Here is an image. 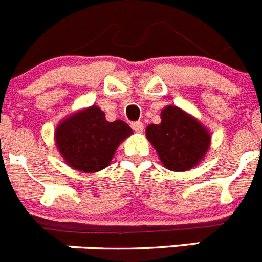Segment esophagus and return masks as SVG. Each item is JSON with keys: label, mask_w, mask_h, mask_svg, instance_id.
Returning a JSON list of instances; mask_svg holds the SVG:
<instances>
[{"label": "esophagus", "mask_w": 262, "mask_h": 262, "mask_svg": "<svg viewBox=\"0 0 262 262\" xmlns=\"http://www.w3.org/2000/svg\"><path fill=\"white\" fill-rule=\"evenodd\" d=\"M131 127H133V129L134 131H136V133H142L143 128H144V126H143V122H140V120L131 123Z\"/></svg>", "instance_id": "esophagus-1"}]
</instances>
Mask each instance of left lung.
<instances>
[{"mask_svg":"<svg viewBox=\"0 0 262 262\" xmlns=\"http://www.w3.org/2000/svg\"><path fill=\"white\" fill-rule=\"evenodd\" d=\"M147 138L169 170L182 172L200 164L210 147L205 127L176 106H166L161 123L147 127Z\"/></svg>","mask_w":262,"mask_h":262,"instance_id":"8db88e82","label":"left lung"}]
</instances>
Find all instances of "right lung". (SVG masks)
I'll return each mask as SVG.
<instances>
[{"instance_id": "obj_1", "label": "right lung", "mask_w": 262, "mask_h": 262, "mask_svg": "<svg viewBox=\"0 0 262 262\" xmlns=\"http://www.w3.org/2000/svg\"><path fill=\"white\" fill-rule=\"evenodd\" d=\"M133 129L123 120L107 122L97 106L72 115L59 124L55 139L69 166L94 173L110 164L118 145Z\"/></svg>"}]
</instances>
